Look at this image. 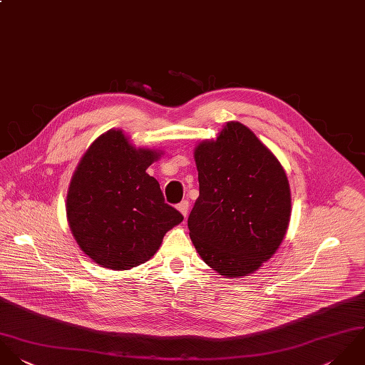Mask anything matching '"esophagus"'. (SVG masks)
<instances>
[{
    "label": "esophagus",
    "instance_id": "esophagus-1",
    "mask_svg": "<svg viewBox=\"0 0 365 365\" xmlns=\"http://www.w3.org/2000/svg\"><path fill=\"white\" fill-rule=\"evenodd\" d=\"M176 207H178V210L183 215V217H186V216H187V212H189V202H187V200L180 202Z\"/></svg>",
    "mask_w": 365,
    "mask_h": 365
}]
</instances>
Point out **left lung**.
I'll return each instance as SVG.
<instances>
[{
  "mask_svg": "<svg viewBox=\"0 0 365 365\" xmlns=\"http://www.w3.org/2000/svg\"><path fill=\"white\" fill-rule=\"evenodd\" d=\"M195 162L200 195L187 227L196 251L224 278L254 274L277 252L289 225L284 166L238 121L199 143Z\"/></svg>",
  "mask_w": 365,
  "mask_h": 365,
  "instance_id": "obj_1",
  "label": "left lung"
}]
</instances>
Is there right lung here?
<instances>
[{"mask_svg":"<svg viewBox=\"0 0 365 365\" xmlns=\"http://www.w3.org/2000/svg\"><path fill=\"white\" fill-rule=\"evenodd\" d=\"M162 150L135 148L108 130L87 148L74 170L66 216L81 251L103 268L127 271L150 259L183 216L165 203L146 169Z\"/></svg>","mask_w":365,"mask_h":365,"instance_id":"1","label":"right lung"}]
</instances>
